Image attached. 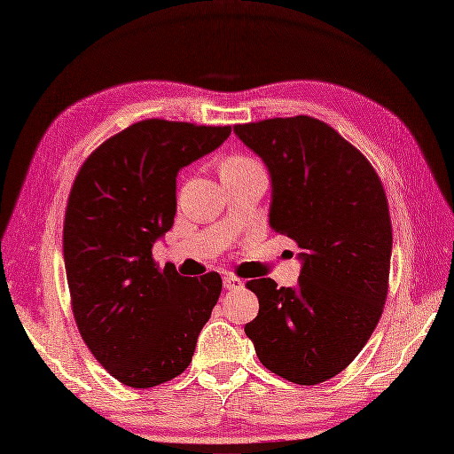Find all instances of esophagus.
I'll list each match as a JSON object with an SVG mask.
<instances>
[{"label":"esophagus","instance_id":"esophagus-1","mask_svg":"<svg viewBox=\"0 0 454 454\" xmlns=\"http://www.w3.org/2000/svg\"><path fill=\"white\" fill-rule=\"evenodd\" d=\"M223 286L227 287V290H240V287L244 286V282L235 277V274H225L223 277Z\"/></svg>","mask_w":454,"mask_h":454}]
</instances>
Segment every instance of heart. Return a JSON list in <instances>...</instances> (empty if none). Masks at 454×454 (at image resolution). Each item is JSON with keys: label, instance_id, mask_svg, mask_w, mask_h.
Instances as JSON below:
<instances>
[{"label": "heart", "instance_id": "b5f03b06", "mask_svg": "<svg viewBox=\"0 0 454 454\" xmlns=\"http://www.w3.org/2000/svg\"><path fill=\"white\" fill-rule=\"evenodd\" d=\"M250 164H255L252 159L248 157H240V155H232L229 159H225L222 162V170H237V168H244V167H250ZM219 170V172H222Z\"/></svg>", "mask_w": 454, "mask_h": 454}]
</instances>
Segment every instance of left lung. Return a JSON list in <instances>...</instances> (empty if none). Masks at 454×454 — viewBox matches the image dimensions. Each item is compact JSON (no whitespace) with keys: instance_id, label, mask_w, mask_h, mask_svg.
Wrapping results in <instances>:
<instances>
[{"instance_id":"obj_1","label":"left lung","mask_w":454,"mask_h":454,"mask_svg":"<svg viewBox=\"0 0 454 454\" xmlns=\"http://www.w3.org/2000/svg\"><path fill=\"white\" fill-rule=\"evenodd\" d=\"M235 134L269 168L272 231L303 250L295 287L246 284L259 312L244 332L272 373L320 384L360 354L380 320L392 255L387 193L371 162L324 121L274 117Z\"/></svg>"}]
</instances>
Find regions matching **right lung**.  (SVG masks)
Instances as JSON below:
<instances>
[{
	"instance_id": "obj_1",
	"label": "right lung",
	"mask_w": 454,
	"mask_h": 454,
	"mask_svg": "<svg viewBox=\"0 0 454 454\" xmlns=\"http://www.w3.org/2000/svg\"><path fill=\"white\" fill-rule=\"evenodd\" d=\"M231 127L145 119L79 168L64 217V263L81 337L130 388L182 375L222 294V277L160 269L153 244L176 215V176L222 145Z\"/></svg>"
}]
</instances>
